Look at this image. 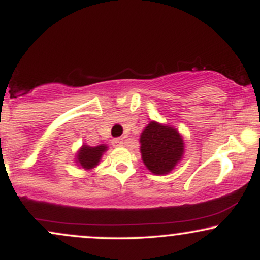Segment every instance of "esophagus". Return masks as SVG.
Here are the masks:
<instances>
[{
	"label": "esophagus",
	"instance_id": "34e87169",
	"mask_svg": "<svg viewBox=\"0 0 260 260\" xmlns=\"http://www.w3.org/2000/svg\"><path fill=\"white\" fill-rule=\"evenodd\" d=\"M124 144V138H116L112 140L113 147H122Z\"/></svg>",
	"mask_w": 260,
	"mask_h": 260
}]
</instances>
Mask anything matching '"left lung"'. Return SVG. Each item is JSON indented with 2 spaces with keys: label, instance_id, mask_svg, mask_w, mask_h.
Here are the masks:
<instances>
[{
  "label": "left lung",
  "instance_id": "left-lung-1",
  "mask_svg": "<svg viewBox=\"0 0 260 260\" xmlns=\"http://www.w3.org/2000/svg\"><path fill=\"white\" fill-rule=\"evenodd\" d=\"M184 143L174 127L151 121L140 134L144 165L155 175L169 174L183 156Z\"/></svg>",
  "mask_w": 260,
  "mask_h": 260
}]
</instances>
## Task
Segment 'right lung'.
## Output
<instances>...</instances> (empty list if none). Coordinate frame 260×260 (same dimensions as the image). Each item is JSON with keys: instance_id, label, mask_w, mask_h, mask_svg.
Wrapping results in <instances>:
<instances>
[{"instance_id": "1", "label": "right lung", "mask_w": 260, "mask_h": 260, "mask_svg": "<svg viewBox=\"0 0 260 260\" xmlns=\"http://www.w3.org/2000/svg\"><path fill=\"white\" fill-rule=\"evenodd\" d=\"M106 150L107 147L105 144L98 145V147H89V145L84 144L79 149L76 161L83 169L90 170L100 162L101 156Z\"/></svg>"}]
</instances>
